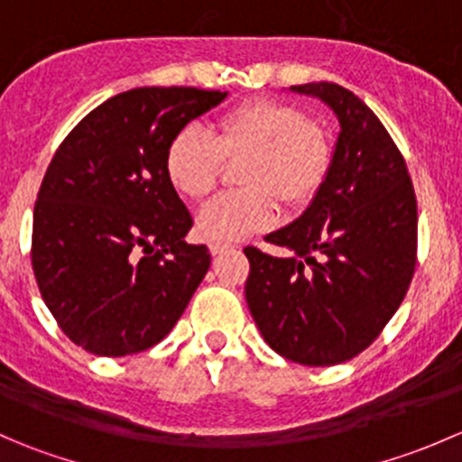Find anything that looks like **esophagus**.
<instances>
[{"mask_svg":"<svg viewBox=\"0 0 462 462\" xmlns=\"http://www.w3.org/2000/svg\"><path fill=\"white\" fill-rule=\"evenodd\" d=\"M235 245L230 244H218V241H214V244H209V250H212V254H223L227 253V250H232Z\"/></svg>","mask_w":462,"mask_h":462,"instance_id":"34e87169","label":"esophagus"}]
</instances>
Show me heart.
Returning a JSON list of instances; mask_svg holds the SVG:
<instances>
[{"label":"heart","instance_id":"heart-1","mask_svg":"<svg viewBox=\"0 0 462 462\" xmlns=\"http://www.w3.org/2000/svg\"><path fill=\"white\" fill-rule=\"evenodd\" d=\"M244 188L221 194L197 214L205 241H235L265 230L286 209L313 203L333 167V143L306 111L274 97H250L221 116L214 136L183 127L165 149V174L185 199H205L221 179L226 162H238Z\"/></svg>","mask_w":462,"mask_h":462}]
</instances>
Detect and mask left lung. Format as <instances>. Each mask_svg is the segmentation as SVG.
<instances>
[{
    "instance_id": "left-lung-1",
    "label": "left lung",
    "mask_w": 462,
    "mask_h": 462,
    "mask_svg": "<svg viewBox=\"0 0 462 462\" xmlns=\"http://www.w3.org/2000/svg\"><path fill=\"white\" fill-rule=\"evenodd\" d=\"M339 120L333 167L304 214L254 245L245 300L273 351L304 366H333L375 342L411 283L418 205L398 144L356 93L333 82L292 87Z\"/></svg>"
}]
</instances>
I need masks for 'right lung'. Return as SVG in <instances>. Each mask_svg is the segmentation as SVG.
I'll list each match as a JSON object with an SVG mask.
<instances>
[{"mask_svg":"<svg viewBox=\"0 0 462 462\" xmlns=\"http://www.w3.org/2000/svg\"><path fill=\"white\" fill-rule=\"evenodd\" d=\"M221 91L143 87L87 114L55 152L32 212L31 263L69 339L123 357L161 342L209 268L165 174L170 138Z\"/></svg>","mask_w":462,"mask_h":462,"instance_id":"right-lung-1","label":"right lung"}]
</instances>
